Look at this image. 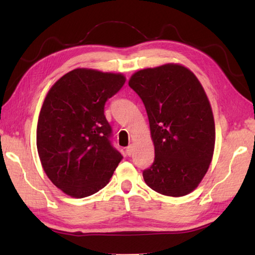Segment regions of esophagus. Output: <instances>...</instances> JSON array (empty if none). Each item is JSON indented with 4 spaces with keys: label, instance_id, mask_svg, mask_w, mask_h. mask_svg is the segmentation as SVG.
<instances>
[{
    "label": "esophagus",
    "instance_id": "1",
    "mask_svg": "<svg viewBox=\"0 0 255 255\" xmlns=\"http://www.w3.org/2000/svg\"><path fill=\"white\" fill-rule=\"evenodd\" d=\"M126 153L129 155V156H130V155L132 154V146L131 145L127 146V147H126Z\"/></svg>",
    "mask_w": 255,
    "mask_h": 255
}]
</instances>
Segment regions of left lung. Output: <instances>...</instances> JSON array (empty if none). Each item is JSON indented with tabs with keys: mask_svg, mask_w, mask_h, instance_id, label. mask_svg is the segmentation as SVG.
<instances>
[{
	"mask_svg": "<svg viewBox=\"0 0 255 255\" xmlns=\"http://www.w3.org/2000/svg\"><path fill=\"white\" fill-rule=\"evenodd\" d=\"M128 84L143 101L155 158L143 172L146 184L164 196L192 192L209 169L215 122L199 80L180 64L144 68Z\"/></svg>",
	"mask_w": 255,
	"mask_h": 255,
	"instance_id": "left-lung-1",
	"label": "left lung"
}]
</instances>
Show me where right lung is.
I'll list each match as a JSON object with an SVG mask.
<instances>
[{
  "label": "right lung",
  "mask_w": 255,
  "mask_h": 255,
  "mask_svg": "<svg viewBox=\"0 0 255 255\" xmlns=\"http://www.w3.org/2000/svg\"><path fill=\"white\" fill-rule=\"evenodd\" d=\"M125 82L120 73L75 68L47 93L37 125L38 155L47 176L66 195L98 192L123 159L109 139L105 105Z\"/></svg>",
  "instance_id": "1"
}]
</instances>
